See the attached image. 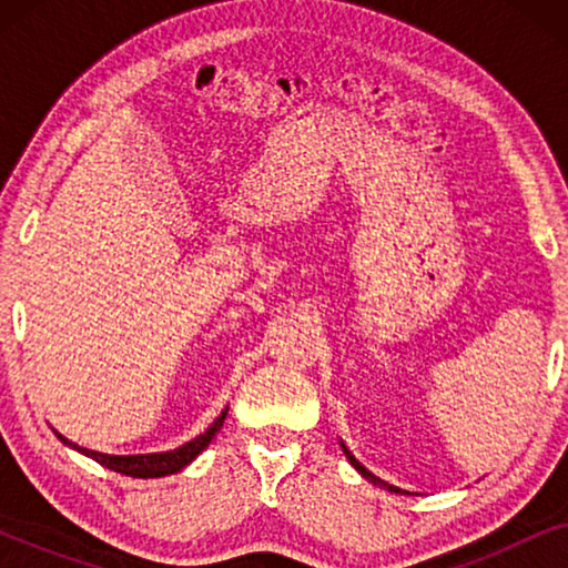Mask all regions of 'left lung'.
Listing matches in <instances>:
<instances>
[{
  "mask_svg": "<svg viewBox=\"0 0 568 568\" xmlns=\"http://www.w3.org/2000/svg\"><path fill=\"white\" fill-rule=\"evenodd\" d=\"M341 449H344V453H346V457H348V463H352V465H354V468H356V470H359V473H362V476L369 480V484H375V486H383V488H387V491H395V494H398V491H400V488H395V486H390V484H385V480H383V478H377V476H375V473H369L367 468H364V465H362L359 460H356V457H354L352 453H348V449H346V445H344V442H341Z\"/></svg>",
  "mask_w": 568,
  "mask_h": 568,
  "instance_id": "1",
  "label": "left lung"
}]
</instances>
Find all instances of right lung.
<instances>
[{"label": "right lung", "instance_id": "1", "mask_svg": "<svg viewBox=\"0 0 568 568\" xmlns=\"http://www.w3.org/2000/svg\"><path fill=\"white\" fill-rule=\"evenodd\" d=\"M224 418H227V408H224L222 414L214 418V424L209 426L204 434H199V437H193L191 442H185V445H181V447L168 449V453H150V455H105V453H98V449L74 445V442H69L64 434H59L57 429H53V434H57V437L64 442L67 447L77 449V453H82L84 457H92V460L103 465V468L121 473V476L162 478V476H173V473L183 470L185 465H191L193 460H196V457L209 447V442L216 437V432L222 429Z\"/></svg>", "mask_w": 568, "mask_h": 568}]
</instances>
